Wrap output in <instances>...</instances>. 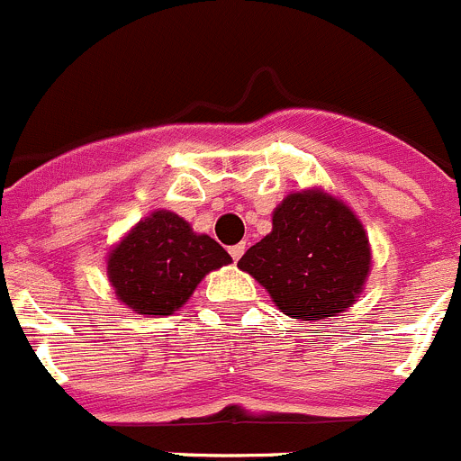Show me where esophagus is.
I'll list each match as a JSON object with an SVG mask.
<instances>
[{
  "label": "esophagus",
  "instance_id": "obj_1",
  "mask_svg": "<svg viewBox=\"0 0 461 461\" xmlns=\"http://www.w3.org/2000/svg\"><path fill=\"white\" fill-rule=\"evenodd\" d=\"M243 252H245V243H236L230 248V255L234 261H239L240 257H243Z\"/></svg>",
  "mask_w": 461,
  "mask_h": 461
}]
</instances>
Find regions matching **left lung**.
Here are the masks:
<instances>
[{"instance_id": "8db88e82", "label": "left lung", "mask_w": 461, "mask_h": 461, "mask_svg": "<svg viewBox=\"0 0 461 461\" xmlns=\"http://www.w3.org/2000/svg\"><path fill=\"white\" fill-rule=\"evenodd\" d=\"M368 234L355 211L325 188H303L273 211V230L239 261L298 321L339 316L357 303L371 275Z\"/></svg>"}]
</instances>
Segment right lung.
<instances>
[{
  "label": "right lung",
  "mask_w": 461,
  "mask_h": 461,
  "mask_svg": "<svg viewBox=\"0 0 461 461\" xmlns=\"http://www.w3.org/2000/svg\"><path fill=\"white\" fill-rule=\"evenodd\" d=\"M227 264L231 257L209 234L193 231L175 211L157 209L111 248L106 275L129 312L163 318L179 312L197 284Z\"/></svg>",
  "instance_id": "obj_1"
}]
</instances>
